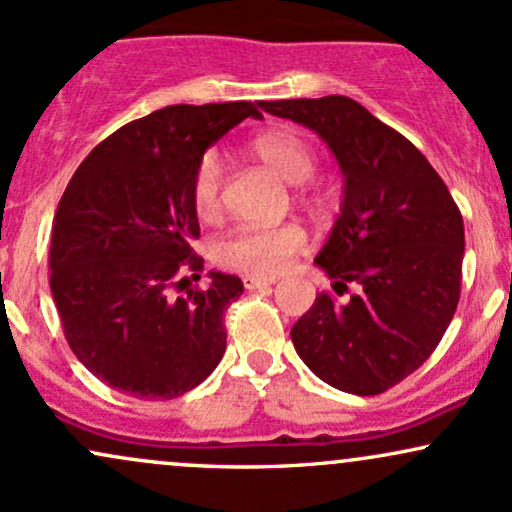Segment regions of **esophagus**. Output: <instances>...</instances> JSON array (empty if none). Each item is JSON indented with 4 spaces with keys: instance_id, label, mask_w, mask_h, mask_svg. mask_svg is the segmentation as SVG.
Segmentation results:
<instances>
[{
    "instance_id": "obj_1",
    "label": "esophagus",
    "mask_w": 512,
    "mask_h": 512,
    "mask_svg": "<svg viewBox=\"0 0 512 512\" xmlns=\"http://www.w3.org/2000/svg\"><path fill=\"white\" fill-rule=\"evenodd\" d=\"M274 276H255V274H250V276H245L243 279V286L248 291H255V289H264V286H272L274 284Z\"/></svg>"
}]
</instances>
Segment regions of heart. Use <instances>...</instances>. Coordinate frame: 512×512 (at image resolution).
I'll use <instances>...</instances> for the list:
<instances>
[{"instance_id":"b5f03b06","label":"heart","mask_w":512,"mask_h":512,"mask_svg":"<svg viewBox=\"0 0 512 512\" xmlns=\"http://www.w3.org/2000/svg\"><path fill=\"white\" fill-rule=\"evenodd\" d=\"M250 151L281 180L301 185L315 173V154L289 129H272L250 142ZM192 204L202 219L221 207V161L214 151L199 158L192 175ZM305 248V233L296 223L274 228H238L216 245V262L240 274H279Z\"/></svg>"}]
</instances>
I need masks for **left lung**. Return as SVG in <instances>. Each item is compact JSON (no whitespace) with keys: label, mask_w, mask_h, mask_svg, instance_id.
Segmentation results:
<instances>
[{"label":"left lung","mask_w":512,"mask_h":512,"mask_svg":"<svg viewBox=\"0 0 512 512\" xmlns=\"http://www.w3.org/2000/svg\"><path fill=\"white\" fill-rule=\"evenodd\" d=\"M264 113L313 129L344 175L342 214L315 257L322 291L293 325L298 356L351 395H380L414 373L448 330L462 284L464 223L426 156L346 96L264 101Z\"/></svg>","instance_id":"1"}]
</instances>
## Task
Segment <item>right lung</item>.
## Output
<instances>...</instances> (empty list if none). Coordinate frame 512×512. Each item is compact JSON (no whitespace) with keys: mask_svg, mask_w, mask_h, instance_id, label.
Here are the masks:
<instances>
[{"mask_svg":"<svg viewBox=\"0 0 512 512\" xmlns=\"http://www.w3.org/2000/svg\"><path fill=\"white\" fill-rule=\"evenodd\" d=\"M245 117L262 113L248 101L168 105L103 139L64 190L50 233L52 298L74 356L117 392L180 397L226 351L223 310L243 281L209 272V289H173L202 269L192 252L199 158Z\"/></svg>","mask_w":512,"mask_h":512,"instance_id":"right-lung-1","label":"right lung"}]
</instances>
